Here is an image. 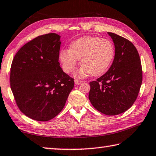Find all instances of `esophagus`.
Here are the masks:
<instances>
[{
	"label": "esophagus",
	"mask_w": 156,
	"mask_h": 156,
	"mask_svg": "<svg viewBox=\"0 0 156 156\" xmlns=\"http://www.w3.org/2000/svg\"><path fill=\"white\" fill-rule=\"evenodd\" d=\"M74 82H75V84H76V85H79V84H80L82 83L81 81L78 80H75Z\"/></svg>",
	"instance_id": "34e87169"
}]
</instances>
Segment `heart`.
Wrapping results in <instances>:
<instances>
[{
    "label": "heart",
    "instance_id": "1",
    "mask_svg": "<svg viewBox=\"0 0 156 156\" xmlns=\"http://www.w3.org/2000/svg\"><path fill=\"white\" fill-rule=\"evenodd\" d=\"M115 48L110 41L98 36H87L76 40L70 49L60 52L59 59L66 73L73 72L79 63L82 65L74 76L82 78L90 74L98 76L104 74L114 58Z\"/></svg>",
    "mask_w": 156,
    "mask_h": 156
}]
</instances>
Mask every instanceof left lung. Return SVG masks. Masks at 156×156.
Masks as SVG:
<instances>
[{
    "label": "left lung",
    "instance_id": "left-lung-1",
    "mask_svg": "<svg viewBox=\"0 0 156 156\" xmlns=\"http://www.w3.org/2000/svg\"><path fill=\"white\" fill-rule=\"evenodd\" d=\"M115 47V56L105 74L90 82L88 94L97 110L108 115L128 110L138 96L142 83V68L138 51L129 40L108 32Z\"/></svg>",
    "mask_w": 156,
    "mask_h": 156
}]
</instances>
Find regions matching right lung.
I'll use <instances>...</instances> for the list:
<instances>
[{
	"instance_id": "add662e5",
	"label": "right lung",
	"mask_w": 156,
	"mask_h": 156,
	"mask_svg": "<svg viewBox=\"0 0 156 156\" xmlns=\"http://www.w3.org/2000/svg\"><path fill=\"white\" fill-rule=\"evenodd\" d=\"M61 36H39L23 45L11 67L12 93L20 111L37 121H48L59 114L74 86V79L61 68Z\"/></svg>"
}]
</instances>
